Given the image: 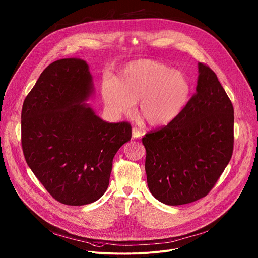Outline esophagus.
<instances>
[{
    "mask_svg": "<svg viewBox=\"0 0 258 258\" xmlns=\"http://www.w3.org/2000/svg\"><path fill=\"white\" fill-rule=\"evenodd\" d=\"M132 134H133V138H139L142 136V132L138 128V127H133L132 130Z\"/></svg>",
    "mask_w": 258,
    "mask_h": 258,
    "instance_id": "1",
    "label": "esophagus"
}]
</instances>
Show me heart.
<instances>
[{
	"mask_svg": "<svg viewBox=\"0 0 258 258\" xmlns=\"http://www.w3.org/2000/svg\"><path fill=\"white\" fill-rule=\"evenodd\" d=\"M191 86L186 76L172 67L154 60L131 62L118 80L105 78L102 96L110 113L131 116L140 101L143 116L151 125L172 121L189 101Z\"/></svg>",
	"mask_w": 258,
	"mask_h": 258,
	"instance_id": "heart-1",
	"label": "heart"
}]
</instances>
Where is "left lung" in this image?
<instances>
[{
	"label": "left lung",
	"instance_id": "1",
	"mask_svg": "<svg viewBox=\"0 0 258 258\" xmlns=\"http://www.w3.org/2000/svg\"><path fill=\"white\" fill-rule=\"evenodd\" d=\"M198 68L196 93L181 112L142 139L148 188L167 205L205 197L233 155V104L214 71L204 63Z\"/></svg>",
	"mask_w": 258,
	"mask_h": 258
}]
</instances>
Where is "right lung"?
I'll use <instances>...</instances> for the list:
<instances>
[{"label": "right lung", "instance_id": "right-lung-1", "mask_svg": "<svg viewBox=\"0 0 258 258\" xmlns=\"http://www.w3.org/2000/svg\"><path fill=\"white\" fill-rule=\"evenodd\" d=\"M92 91L88 64L61 59L45 68L22 105L26 163L50 195L66 205L103 196L114 155L132 138L130 122L104 121L83 103Z\"/></svg>", "mask_w": 258, "mask_h": 258}]
</instances>
